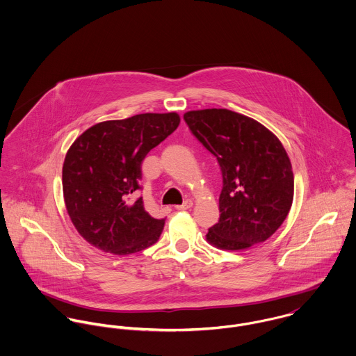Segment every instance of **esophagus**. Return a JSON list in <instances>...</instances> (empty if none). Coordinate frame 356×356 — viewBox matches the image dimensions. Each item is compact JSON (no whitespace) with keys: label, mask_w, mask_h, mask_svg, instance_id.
I'll return each mask as SVG.
<instances>
[{"label":"esophagus","mask_w":356,"mask_h":356,"mask_svg":"<svg viewBox=\"0 0 356 356\" xmlns=\"http://www.w3.org/2000/svg\"><path fill=\"white\" fill-rule=\"evenodd\" d=\"M193 205V202L191 200V199H188V200H185L184 204H181V205H175V208L177 209H188V208H191Z\"/></svg>","instance_id":"34e87169"}]
</instances>
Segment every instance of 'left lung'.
<instances>
[{"label": "left lung", "mask_w": 356, "mask_h": 356, "mask_svg": "<svg viewBox=\"0 0 356 356\" xmlns=\"http://www.w3.org/2000/svg\"><path fill=\"white\" fill-rule=\"evenodd\" d=\"M192 134L220 167L219 220L209 244L240 251L266 241L282 225L293 202V171L280 140L254 119L229 109L189 111Z\"/></svg>", "instance_id": "left-lung-1"}]
</instances>
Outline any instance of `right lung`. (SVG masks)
<instances>
[{
	"mask_svg": "<svg viewBox=\"0 0 356 356\" xmlns=\"http://www.w3.org/2000/svg\"><path fill=\"white\" fill-rule=\"evenodd\" d=\"M179 115L140 113L97 123L65 154L63 193L78 233L104 252L130 254L153 245L165 219H154L143 197L141 164L179 124Z\"/></svg>",
	"mask_w": 356,
	"mask_h": 356,
	"instance_id": "1",
	"label": "right lung"
}]
</instances>
